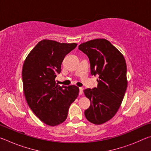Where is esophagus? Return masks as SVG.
I'll use <instances>...</instances> for the list:
<instances>
[{"mask_svg": "<svg viewBox=\"0 0 151 151\" xmlns=\"http://www.w3.org/2000/svg\"><path fill=\"white\" fill-rule=\"evenodd\" d=\"M83 93V88L80 87V88H79V94L81 95V94Z\"/></svg>", "mask_w": 151, "mask_h": 151, "instance_id": "34e87169", "label": "esophagus"}]
</instances>
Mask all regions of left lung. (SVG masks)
Instances as JSON below:
<instances>
[{
	"label": "left lung",
	"instance_id": "left-lung-1",
	"mask_svg": "<svg viewBox=\"0 0 151 151\" xmlns=\"http://www.w3.org/2000/svg\"><path fill=\"white\" fill-rule=\"evenodd\" d=\"M78 48L88 56L92 75H99L98 86L85 89L91 106L85 111L89 122L101 124L109 121L121 105L127 88L124 56L109 40L96 39L83 42Z\"/></svg>",
	"mask_w": 151,
	"mask_h": 151
}]
</instances>
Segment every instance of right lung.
I'll use <instances>...</instances> for the list:
<instances>
[{
    "label": "right lung",
    "mask_w": 151,
    "mask_h": 151,
    "mask_svg": "<svg viewBox=\"0 0 151 151\" xmlns=\"http://www.w3.org/2000/svg\"><path fill=\"white\" fill-rule=\"evenodd\" d=\"M76 46V43L44 39L32 48L24 62L22 83L27 104L35 115L49 126L65 121L70 104L78 97V86L65 87L55 82L64 58Z\"/></svg>",
    "instance_id": "add662e5"
}]
</instances>
